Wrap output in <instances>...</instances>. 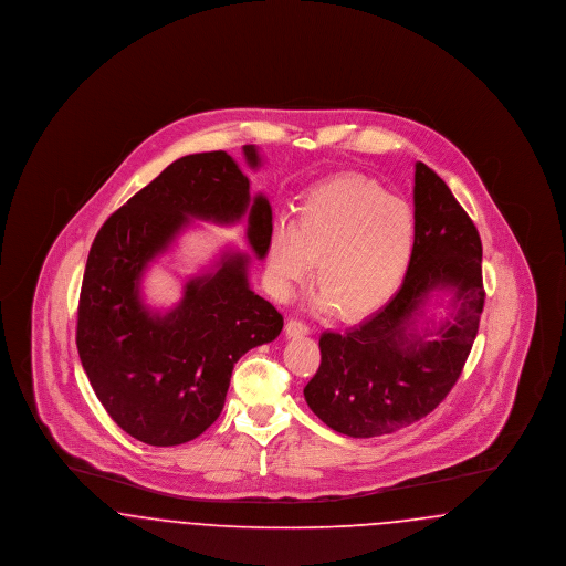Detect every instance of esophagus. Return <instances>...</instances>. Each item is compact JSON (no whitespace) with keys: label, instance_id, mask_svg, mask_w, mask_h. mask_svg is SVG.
I'll use <instances>...</instances> for the list:
<instances>
[{"label":"esophagus","instance_id":"34e87169","mask_svg":"<svg viewBox=\"0 0 566 566\" xmlns=\"http://www.w3.org/2000/svg\"><path fill=\"white\" fill-rule=\"evenodd\" d=\"M310 333V326L303 321H289L286 324V335L289 337H305Z\"/></svg>","mask_w":566,"mask_h":566}]
</instances>
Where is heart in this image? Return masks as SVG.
<instances>
[{
    "mask_svg": "<svg viewBox=\"0 0 566 566\" xmlns=\"http://www.w3.org/2000/svg\"><path fill=\"white\" fill-rule=\"evenodd\" d=\"M416 240V214L405 199L360 174L331 176L305 190L295 222H275L268 248L271 291L289 295L318 261L321 305H335L342 318L365 316L401 286Z\"/></svg>",
    "mask_w": 566,
    "mask_h": 566,
    "instance_id": "1",
    "label": "heart"
}]
</instances>
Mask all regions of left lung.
<instances>
[{
	"label": "left lung",
	"instance_id": "1",
	"mask_svg": "<svg viewBox=\"0 0 566 566\" xmlns=\"http://www.w3.org/2000/svg\"><path fill=\"white\" fill-rule=\"evenodd\" d=\"M413 182L418 240L399 293L346 333H323L321 367L303 388L328 429L356 439L403 429L448 397L484 310L482 240L473 220L424 163H416ZM432 292L453 295V314L434 332H418Z\"/></svg>",
	"mask_w": 566,
	"mask_h": 566
}]
</instances>
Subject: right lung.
<instances>
[{"instance_id": "1", "label": "right lung", "mask_w": 566, "mask_h": 566, "mask_svg": "<svg viewBox=\"0 0 566 566\" xmlns=\"http://www.w3.org/2000/svg\"><path fill=\"white\" fill-rule=\"evenodd\" d=\"M256 169L259 150L243 146ZM265 259L268 197L224 150L189 155L109 216L91 245L82 277L76 346L84 374L109 418L148 446H180L210 429L224 407L235 363L273 342L282 314L250 289L243 252L227 250L216 270L190 277L182 301L159 314L139 295L148 265L165 254L190 218L233 224Z\"/></svg>"}]
</instances>
